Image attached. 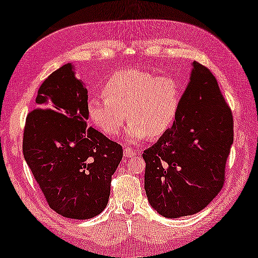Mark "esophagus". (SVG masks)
<instances>
[{
  "instance_id": "esophagus-1",
  "label": "esophagus",
  "mask_w": 258,
  "mask_h": 258,
  "mask_svg": "<svg viewBox=\"0 0 258 258\" xmlns=\"http://www.w3.org/2000/svg\"><path fill=\"white\" fill-rule=\"evenodd\" d=\"M123 154H124L125 157H132V156H135L136 151L133 150V149H130V148H125L124 153H123Z\"/></svg>"
}]
</instances>
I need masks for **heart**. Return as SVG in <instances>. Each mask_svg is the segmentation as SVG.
Returning a JSON list of instances; mask_svg holds the SVG:
<instances>
[{
    "label": "heart",
    "instance_id": "obj_1",
    "mask_svg": "<svg viewBox=\"0 0 258 258\" xmlns=\"http://www.w3.org/2000/svg\"><path fill=\"white\" fill-rule=\"evenodd\" d=\"M102 95L88 100L91 122L105 135L114 136L128 116L124 134L132 141L148 135L155 139L167 133L174 124L181 101L177 81L137 69L111 75L102 88Z\"/></svg>",
    "mask_w": 258,
    "mask_h": 258
}]
</instances>
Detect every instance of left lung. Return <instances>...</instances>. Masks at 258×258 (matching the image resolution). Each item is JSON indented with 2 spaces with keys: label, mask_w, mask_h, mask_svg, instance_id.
<instances>
[{
  "label": "left lung",
  "mask_w": 258,
  "mask_h": 258,
  "mask_svg": "<svg viewBox=\"0 0 258 258\" xmlns=\"http://www.w3.org/2000/svg\"><path fill=\"white\" fill-rule=\"evenodd\" d=\"M232 142L231 109L210 70L194 61L174 124L142 155L151 207L168 218L204 209L223 188Z\"/></svg>",
  "instance_id": "8db88e82"
}]
</instances>
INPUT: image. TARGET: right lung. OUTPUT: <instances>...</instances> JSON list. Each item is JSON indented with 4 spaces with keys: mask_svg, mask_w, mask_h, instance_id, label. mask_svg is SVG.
Here are the masks:
<instances>
[{
    "mask_svg": "<svg viewBox=\"0 0 258 258\" xmlns=\"http://www.w3.org/2000/svg\"><path fill=\"white\" fill-rule=\"evenodd\" d=\"M88 90L67 63L41 84L27 116L23 155L49 207L88 220L107 207L121 144L88 125Z\"/></svg>",
    "mask_w": 258,
    "mask_h": 258,
    "instance_id": "1",
    "label": "right lung"
}]
</instances>
